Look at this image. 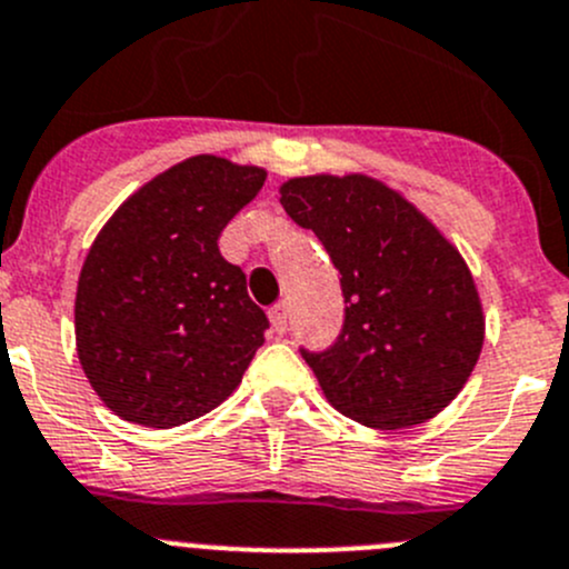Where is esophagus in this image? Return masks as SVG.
Returning <instances> with one entry per match:
<instances>
[{"instance_id":"1","label":"esophagus","mask_w":569,"mask_h":569,"mask_svg":"<svg viewBox=\"0 0 569 569\" xmlns=\"http://www.w3.org/2000/svg\"><path fill=\"white\" fill-rule=\"evenodd\" d=\"M269 319H272L274 333L283 336L286 330H289V308H286V302H278V306H272V311H269Z\"/></svg>"}]
</instances>
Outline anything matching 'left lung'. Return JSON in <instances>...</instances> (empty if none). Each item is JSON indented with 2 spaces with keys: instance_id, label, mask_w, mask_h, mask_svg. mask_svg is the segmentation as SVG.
Masks as SVG:
<instances>
[{
  "instance_id": "left-lung-1",
  "label": "left lung",
  "mask_w": 569,
  "mask_h": 569,
  "mask_svg": "<svg viewBox=\"0 0 569 569\" xmlns=\"http://www.w3.org/2000/svg\"><path fill=\"white\" fill-rule=\"evenodd\" d=\"M280 206L339 269L345 322L302 358L330 406L397 431L437 417L476 369L483 311L465 258L417 208L363 174L295 178Z\"/></svg>"
}]
</instances>
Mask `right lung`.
I'll return each mask as SVG.
<instances>
[{
  "label": "right lung",
  "instance_id": "add662e5",
  "mask_svg": "<svg viewBox=\"0 0 569 569\" xmlns=\"http://www.w3.org/2000/svg\"><path fill=\"white\" fill-rule=\"evenodd\" d=\"M267 172L197 156L138 189L82 263L77 356L104 406L127 422L174 428L241 383L269 319L219 252L224 224Z\"/></svg>",
  "mask_w": 569,
  "mask_h": 569
}]
</instances>
